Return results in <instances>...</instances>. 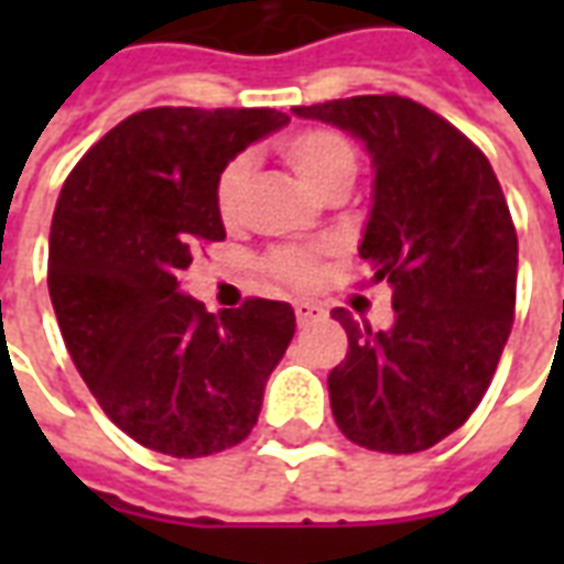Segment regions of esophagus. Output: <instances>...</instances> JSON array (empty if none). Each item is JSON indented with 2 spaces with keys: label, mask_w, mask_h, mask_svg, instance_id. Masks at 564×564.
I'll list each match as a JSON object with an SVG mask.
<instances>
[{
  "label": "esophagus",
  "mask_w": 564,
  "mask_h": 564,
  "mask_svg": "<svg viewBox=\"0 0 564 564\" xmlns=\"http://www.w3.org/2000/svg\"><path fill=\"white\" fill-rule=\"evenodd\" d=\"M295 319H299V326H307V323H317V319L326 317V311L317 305V302H295Z\"/></svg>",
  "instance_id": "obj_1"
}]
</instances>
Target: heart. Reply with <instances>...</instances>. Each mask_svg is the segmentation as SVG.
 I'll list each match as a JSON object with an SVG mask.
<instances>
[{"mask_svg":"<svg viewBox=\"0 0 564 564\" xmlns=\"http://www.w3.org/2000/svg\"><path fill=\"white\" fill-rule=\"evenodd\" d=\"M281 156L295 169L317 196L332 198L347 193L359 172V156L350 139L338 129H302L281 141ZM250 184V160L232 156L223 165L214 181V205L226 226H238L245 220V196ZM323 247H274L262 259V269L269 278L281 283H307L317 274V262Z\"/></svg>","mask_w":564,"mask_h":564,"instance_id":"heart-1","label":"heart"}]
</instances>
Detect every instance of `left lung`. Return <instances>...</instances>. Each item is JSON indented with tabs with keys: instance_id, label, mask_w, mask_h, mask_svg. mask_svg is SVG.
Returning <instances> with one entry per match:
<instances>
[{
	"instance_id": "1",
	"label": "left lung",
	"mask_w": 564,
	"mask_h": 564,
	"mask_svg": "<svg viewBox=\"0 0 564 564\" xmlns=\"http://www.w3.org/2000/svg\"><path fill=\"white\" fill-rule=\"evenodd\" d=\"M362 141L375 193L359 257L392 286L395 323L371 332L350 311L347 356L329 371L335 423L378 453H420L480 404L517 305V229L492 165L459 129L404 96L299 105Z\"/></svg>"
}]
</instances>
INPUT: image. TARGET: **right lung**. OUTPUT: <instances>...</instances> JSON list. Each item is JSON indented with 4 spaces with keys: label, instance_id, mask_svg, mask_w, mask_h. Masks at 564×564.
<instances>
[{
    "label": "right lung",
    "instance_id": "right-lung-1",
    "mask_svg": "<svg viewBox=\"0 0 564 564\" xmlns=\"http://www.w3.org/2000/svg\"><path fill=\"white\" fill-rule=\"evenodd\" d=\"M290 123L271 108H148L72 169L56 202L47 290L72 362L141 447L198 459L241 444L293 341L286 302L208 314L177 290L202 241H223L214 181Z\"/></svg>",
    "mask_w": 564,
    "mask_h": 564
}]
</instances>
